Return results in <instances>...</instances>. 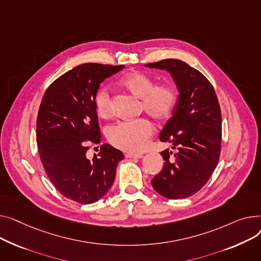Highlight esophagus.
I'll list each match as a JSON object with an SVG mask.
<instances>
[{
    "label": "esophagus",
    "mask_w": 261,
    "mask_h": 261,
    "mask_svg": "<svg viewBox=\"0 0 261 261\" xmlns=\"http://www.w3.org/2000/svg\"><path fill=\"white\" fill-rule=\"evenodd\" d=\"M143 155L141 154H130V152H126L125 158H134V159H140L142 158Z\"/></svg>",
    "instance_id": "34e87169"
}]
</instances>
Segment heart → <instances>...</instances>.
<instances>
[{
	"instance_id": "1",
	"label": "heart",
	"mask_w": 261,
	"mask_h": 261,
	"mask_svg": "<svg viewBox=\"0 0 261 261\" xmlns=\"http://www.w3.org/2000/svg\"><path fill=\"white\" fill-rule=\"evenodd\" d=\"M121 85L134 96L141 99V110L156 119H167L175 112L178 103L176 88L170 83L156 84L151 75L133 71L120 81ZM94 106L99 117L112 116L111 94L107 86H101L94 96ZM155 132V125L146 118L124 121L110 127L107 138L113 145L137 154L145 149L148 139Z\"/></svg>"
}]
</instances>
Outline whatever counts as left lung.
<instances>
[{"label": "left lung", "instance_id": "1", "mask_svg": "<svg viewBox=\"0 0 261 261\" xmlns=\"http://www.w3.org/2000/svg\"><path fill=\"white\" fill-rule=\"evenodd\" d=\"M146 66L170 71L179 90L173 117L159 135L160 141L171 142L176 152H161L163 170L151 179V186L168 199L188 198L205 186L218 164L220 105L211 82L183 61L165 59Z\"/></svg>", "mask_w": 261, "mask_h": 261}]
</instances>
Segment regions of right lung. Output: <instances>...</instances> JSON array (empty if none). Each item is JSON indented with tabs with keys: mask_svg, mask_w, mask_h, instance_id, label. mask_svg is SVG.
<instances>
[{
	"mask_svg": "<svg viewBox=\"0 0 261 261\" xmlns=\"http://www.w3.org/2000/svg\"><path fill=\"white\" fill-rule=\"evenodd\" d=\"M124 65L85 63L60 75L46 89L37 118V144L55 188L78 203H94L113 186L123 154L104 143L93 159L90 143L101 141L94 96L100 83Z\"/></svg>",
	"mask_w": 261,
	"mask_h": 261,
	"instance_id": "obj_1",
	"label": "right lung"
}]
</instances>
